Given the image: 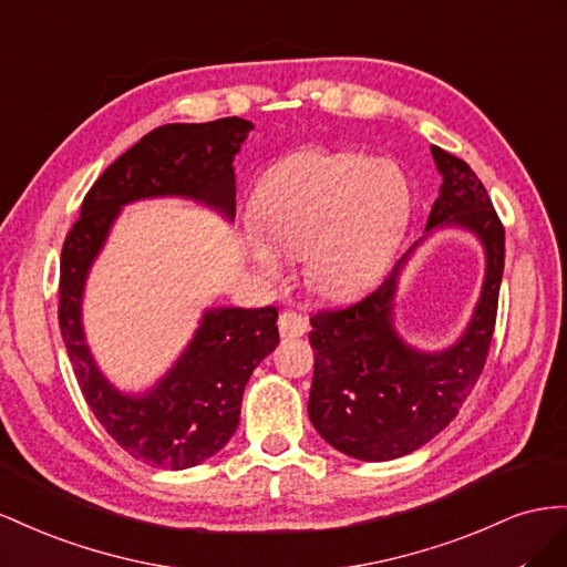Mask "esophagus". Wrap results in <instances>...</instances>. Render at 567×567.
<instances>
[{"mask_svg": "<svg viewBox=\"0 0 567 567\" xmlns=\"http://www.w3.org/2000/svg\"><path fill=\"white\" fill-rule=\"evenodd\" d=\"M278 328L282 337H301L306 330H309V320H306L301 313L282 311L278 318Z\"/></svg>", "mask_w": 567, "mask_h": 567, "instance_id": "obj_1", "label": "esophagus"}]
</instances>
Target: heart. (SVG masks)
Returning <instances> with one entry per match:
<instances>
[{
    "label": "heart",
    "instance_id": "b5f03b06",
    "mask_svg": "<svg viewBox=\"0 0 567 567\" xmlns=\"http://www.w3.org/2000/svg\"><path fill=\"white\" fill-rule=\"evenodd\" d=\"M411 214L406 177L386 161L306 150L275 164L258 185L247 237L251 261L280 278L285 258H303L328 297H349L390 261Z\"/></svg>",
    "mask_w": 567,
    "mask_h": 567
}]
</instances>
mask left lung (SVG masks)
<instances>
[{
    "label": "left lung",
    "mask_w": 567,
    "mask_h": 567,
    "mask_svg": "<svg viewBox=\"0 0 567 567\" xmlns=\"http://www.w3.org/2000/svg\"><path fill=\"white\" fill-rule=\"evenodd\" d=\"M444 183L425 230L463 225L487 251V275L475 316L458 342L442 353L406 347L392 328V297L401 266L342 309L311 316L313 382L309 417L342 454L392 461L427 444L456 417L477 384L496 326L506 233L487 189L463 158L432 144Z\"/></svg>",
    "instance_id": "8db88e82"
}]
</instances>
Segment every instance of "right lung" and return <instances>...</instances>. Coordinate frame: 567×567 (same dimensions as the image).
Here are the masks:
<instances>
[{
	"instance_id": "add662e5",
	"label": "right lung",
	"mask_w": 567,
	"mask_h": 567,
	"mask_svg": "<svg viewBox=\"0 0 567 567\" xmlns=\"http://www.w3.org/2000/svg\"><path fill=\"white\" fill-rule=\"evenodd\" d=\"M251 123H168L144 135L96 177L61 249L59 328L87 406L133 458L183 471L212 458L239 423L241 394L254 368L280 344L278 311L214 309L181 361L144 396L113 390L85 344L80 301L87 270L123 204L177 194L235 216L233 158Z\"/></svg>"
}]
</instances>
